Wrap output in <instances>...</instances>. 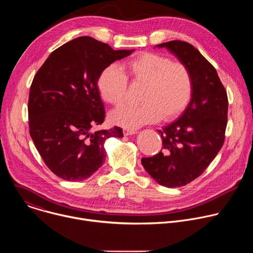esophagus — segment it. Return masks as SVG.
Segmentation results:
<instances>
[{"mask_svg":"<svg viewBox=\"0 0 253 253\" xmlns=\"http://www.w3.org/2000/svg\"><path fill=\"white\" fill-rule=\"evenodd\" d=\"M135 133H136L135 130H132V129H124V130H123V134H124L125 136L133 135V134H135Z\"/></svg>","mask_w":253,"mask_h":253,"instance_id":"esophagus-1","label":"esophagus"}]
</instances>
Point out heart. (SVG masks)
<instances>
[{
	"mask_svg": "<svg viewBox=\"0 0 253 253\" xmlns=\"http://www.w3.org/2000/svg\"><path fill=\"white\" fill-rule=\"evenodd\" d=\"M132 85L142 86L137 106H124L110 114V121L126 129H136L162 119L170 120L181 113L190 101L192 80L181 62L155 54L141 53L120 65L106 67L98 77L101 98L108 104H123Z\"/></svg>",
	"mask_w": 253,
	"mask_h": 253,
	"instance_id": "b5f03b06",
	"label": "heart"
}]
</instances>
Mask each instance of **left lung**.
Here are the masks:
<instances>
[{"instance_id": "1", "label": "left lung", "mask_w": 253, "mask_h": 253, "mask_svg": "<svg viewBox=\"0 0 253 253\" xmlns=\"http://www.w3.org/2000/svg\"><path fill=\"white\" fill-rule=\"evenodd\" d=\"M166 48L189 70L191 100L179 118L162 130V149L142 158L149 175L162 186H184L208 167L220 151L227 125L228 99L215 68L191 44L170 41Z\"/></svg>"}]
</instances>
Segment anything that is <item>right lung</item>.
<instances>
[{"label":"right lung","instance_id":"1","mask_svg":"<svg viewBox=\"0 0 253 253\" xmlns=\"http://www.w3.org/2000/svg\"><path fill=\"white\" fill-rule=\"evenodd\" d=\"M133 51H115L85 36L53 51L35 75L28 102L30 135L58 177L89 178L105 162V140L123 137L119 127L92 131L105 118L97 80L106 67Z\"/></svg>","mask_w":253,"mask_h":253}]
</instances>
